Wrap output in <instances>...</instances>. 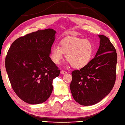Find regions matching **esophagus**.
Masks as SVG:
<instances>
[{
  "instance_id": "1",
  "label": "esophagus",
  "mask_w": 125,
  "mask_h": 125,
  "mask_svg": "<svg viewBox=\"0 0 125 125\" xmlns=\"http://www.w3.org/2000/svg\"><path fill=\"white\" fill-rule=\"evenodd\" d=\"M67 73V72L66 71H63V70H62L61 71V73L62 74H66Z\"/></svg>"
}]
</instances>
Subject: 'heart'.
Returning <instances> with one entry per match:
<instances>
[{
    "label": "heart",
    "instance_id": "b5f03b06",
    "mask_svg": "<svg viewBox=\"0 0 125 125\" xmlns=\"http://www.w3.org/2000/svg\"><path fill=\"white\" fill-rule=\"evenodd\" d=\"M94 46L92 42L86 39L72 38L64 39L59 43V47L54 45L50 52V57L55 64H58L66 58L74 68L84 67L92 60Z\"/></svg>",
    "mask_w": 125,
    "mask_h": 125
}]
</instances>
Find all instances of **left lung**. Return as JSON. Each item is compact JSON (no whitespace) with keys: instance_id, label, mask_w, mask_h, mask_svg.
<instances>
[{"instance_id":"left-lung-1","label":"left lung","mask_w":125,"mask_h":125,"mask_svg":"<svg viewBox=\"0 0 125 125\" xmlns=\"http://www.w3.org/2000/svg\"><path fill=\"white\" fill-rule=\"evenodd\" d=\"M99 47L88 64L72 72L70 90L76 102L82 105L98 103L111 92L116 81L117 56L109 39L99 35Z\"/></svg>"}]
</instances>
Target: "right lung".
<instances>
[{
    "label": "right lung",
    "instance_id": "right-lung-1",
    "mask_svg": "<svg viewBox=\"0 0 125 125\" xmlns=\"http://www.w3.org/2000/svg\"><path fill=\"white\" fill-rule=\"evenodd\" d=\"M56 31L38 30L17 39L5 58V68L14 92L26 103L45 102L53 91V80L61 71L50 58Z\"/></svg>",
    "mask_w": 125,
    "mask_h": 125
}]
</instances>
